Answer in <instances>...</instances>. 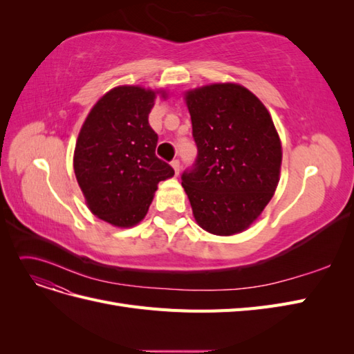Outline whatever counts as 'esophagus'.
<instances>
[{
    "label": "esophagus",
    "mask_w": 354,
    "mask_h": 354,
    "mask_svg": "<svg viewBox=\"0 0 354 354\" xmlns=\"http://www.w3.org/2000/svg\"><path fill=\"white\" fill-rule=\"evenodd\" d=\"M171 167L174 168V173H176V176H178V173H180V162L177 159H174L173 162H171Z\"/></svg>",
    "instance_id": "34e87169"
}]
</instances>
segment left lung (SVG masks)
Wrapping results in <instances>:
<instances>
[{"mask_svg":"<svg viewBox=\"0 0 354 354\" xmlns=\"http://www.w3.org/2000/svg\"><path fill=\"white\" fill-rule=\"evenodd\" d=\"M195 168L181 177L198 226L217 236L238 234L259 220L281 178L282 143L263 102L234 82L185 91Z\"/></svg>","mask_w":354,"mask_h":354,"instance_id":"obj_1","label":"left lung"}]
</instances>
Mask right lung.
<instances>
[{"mask_svg": "<svg viewBox=\"0 0 354 354\" xmlns=\"http://www.w3.org/2000/svg\"><path fill=\"white\" fill-rule=\"evenodd\" d=\"M156 95L168 93L140 85H118L95 102L81 127L73 171L85 203L115 227L140 223L158 183L174 169L155 155L158 136L149 125Z\"/></svg>", "mask_w": 354, "mask_h": 354, "instance_id": "right-lung-1", "label": "right lung"}]
</instances>
